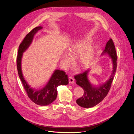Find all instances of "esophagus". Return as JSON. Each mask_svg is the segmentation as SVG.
<instances>
[{
	"label": "esophagus",
	"mask_w": 134,
	"mask_h": 134,
	"mask_svg": "<svg viewBox=\"0 0 134 134\" xmlns=\"http://www.w3.org/2000/svg\"><path fill=\"white\" fill-rule=\"evenodd\" d=\"M69 83L70 84H73V83H75L74 79H73V77H71V76H69Z\"/></svg>",
	"instance_id": "1"
}]
</instances>
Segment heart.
Returning <instances> with one entry per match:
<instances>
[{"mask_svg":"<svg viewBox=\"0 0 134 134\" xmlns=\"http://www.w3.org/2000/svg\"><path fill=\"white\" fill-rule=\"evenodd\" d=\"M68 53L72 59L80 55L79 65L82 67L85 68L91 64L93 59L94 50L92 47H88L87 40H82L74 43L69 49ZM70 57L67 54L62 57V61L65 67H68L71 64V59Z\"/></svg>","mask_w":134,"mask_h":134,"instance_id":"1","label":"heart"}]
</instances>
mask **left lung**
Returning <instances> with one entry per match:
<instances>
[{
	"instance_id": "left-lung-1",
	"label": "left lung",
	"mask_w": 134,
	"mask_h": 134,
	"mask_svg": "<svg viewBox=\"0 0 134 134\" xmlns=\"http://www.w3.org/2000/svg\"><path fill=\"white\" fill-rule=\"evenodd\" d=\"M104 54H108L111 57L113 65L111 75L106 82L98 86L93 85L87 77L90 69L74 76L76 84L82 87L84 91L83 96L76 100V103L80 107L88 108L97 105L105 98L111 88L117 69V60L116 48L112 39H110L107 43L102 53V55Z\"/></svg>"
}]
</instances>
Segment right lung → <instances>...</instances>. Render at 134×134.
<instances>
[{
  "mask_svg": "<svg viewBox=\"0 0 134 134\" xmlns=\"http://www.w3.org/2000/svg\"><path fill=\"white\" fill-rule=\"evenodd\" d=\"M43 27L37 26L33 29L24 37L19 46L17 56V68L24 89L31 100L37 105L44 106L52 103L57 96V87L59 85L68 84V76L63 70L56 69L47 84L43 87L35 89L31 87L24 79L21 68V61L23 53L31 44L35 34Z\"/></svg>",
  "mask_w": 134,
  "mask_h": 134,
  "instance_id": "1",
  "label": "right lung"
}]
</instances>
